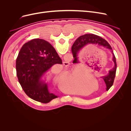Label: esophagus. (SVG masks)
Segmentation results:
<instances>
[{"label":"esophagus","mask_w":131,"mask_h":131,"mask_svg":"<svg viewBox=\"0 0 131 131\" xmlns=\"http://www.w3.org/2000/svg\"><path fill=\"white\" fill-rule=\"evenodd\" d=\"M69 64H70V63H69V62H63V66H66V67L69 66Z\"/></svg>","instance_id":"obj_1"}]
</instances>
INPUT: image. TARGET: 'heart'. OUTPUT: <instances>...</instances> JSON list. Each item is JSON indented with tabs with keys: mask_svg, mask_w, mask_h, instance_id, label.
<instances>
[{
	"mask_svg": "<svg viewBox=\"0 0 131 131\" xmlns=\"http://www.w3.org/2000/svg\"><path fill=\"white\" fill-rule=\"evenodd\" d=\"M55 80L67 92L75 94L80 92L81 73L79 71H75L65 77L62 74H56Z\"/></svg>",
	"mask_w": 131,
	"mask_h": 131,
	"instance_id": "heart-1",
	"label": "heart"
}]
</instances>
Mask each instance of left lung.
<instances>
[{
	"label": "left lung",
	"instance_id": "obj_1",
	"mask_svg": "<svg viewBox=\"0 0 131 131\" xmlns=\"http://www.w3.org/2000/svg\"><path fill=\"white\" fill-rule=\"evenodd\" d=\"M89 43L98 44L100 45L104 46L107 49L112 50V47L110 46L109 43L107 42L105 39L98 36V35H94L93 34H86L79 37L73 43L72 47V51L73 55V57L74 58V60H77V53H78L79 51H80L83 47L85 46L87 44H89ZM112 51L113 52L112 50ZM112 53L113 54V60L114 62L115 66L113 69L109 71L108 75L102 77L106 86V91H108L111 87L113 86L114 79L116 75V72L117 68L116 58L114 53L113 52Z\"/></svg>",
	"mask_w": 131,
	"mask_h": 131
}]
</instances>
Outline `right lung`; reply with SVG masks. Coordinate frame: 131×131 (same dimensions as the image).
<instances>
[{"instance_id": "1", "label": "right lung", "mask_w": 131, "mask_h": 131, "mask_svg": "<svg viewBox=\"0 0 131 131\" xmlns=\"http://www.w3.org/2000/svg\"><path fill=\"white\" fill-rule=\"evenodd\" d=\"M56 64H62V59L47 41L34 39L22 46L16 61V69L19 83L28 96L42 103L58 97L50 93L47 84L40 80Z\"/></svg>"}]
</instances>
